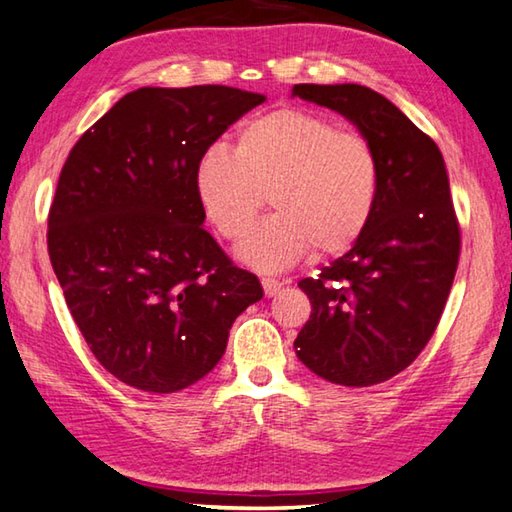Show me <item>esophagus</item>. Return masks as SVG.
I'll return each mask as SVG.
<instances>
[{
	"label": "esophagus",
	"mask_w": 512,
	"mask_h": 512,
	"mask_svg": "<svg viewBox=\"0 0 512 512\" xmlns=\"http://www.w3.org/2000/svg\"><path fill=\"white\" fill-rule=\"evenodd\" d=\"M262 287H264V293H266V296H268V298H273V296H277V293L282 291L284 282L275 280V277H262Z\"/></svg>",
	"instance_id": "obj_1"
}]
</instances>
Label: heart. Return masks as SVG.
I'll return each instance as SVG.
<instances>
[{"mask_svg":"<svg viewBox=\"0 0 512 512\" xmlns=\"http://www.w3.org/2000/svg\"><path fill=\"white\" fill-rule=\"evenodd\" d=\"M264 193L276 214L237 248L241 262L282 271L311 248L341 255L375 212L377 153L363 135L314 112L273 110L239 128L235 151L214 144L196 164L198 201L223 239L246 237Z\"/></svg>","mask_w":512,"mask_h":512,"instance_id":"1","label":"heart"}]
</instances>
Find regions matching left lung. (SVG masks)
I'll list each match as a JSON object with an SVG mask.
<instances>
[{"label":"left lung","mask_w":512,"mask_h":512,"mask_svg":"<svg viewBox=\"0 0 512 512\" xmlns=\"http://www.w3.org/2000/svg\"><path fill=\"white\" fill-rule=\"evenodd\" d=\"M293 97L352 121L379 160V194L366 232L318 277L298 282L311 316L293 348L332 384H379L411 366L429 343L456 275L461 230L443 153L366 85L300 83Z\"/></svg>","instance_id":"left-lung-1"}]
</instances>
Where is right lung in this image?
I'll use <instances>...</instances> for the list:
<instances>
[{
    "mask_svg": "<svg viewBox=\"0 0 512 512\" xmlns=\"http://www.w3.org/2000/svg\"><path fill=\"white\" fill-rule=\"evenodd\" d=\"M266 97L228 85L140 88L83 133L60 171L47 246L83 339L110 375L176 393L221 361L264 291L203 228L201 155Z\"/></svg>",
    "mask_w": 512,
    "mask_h": 512,
    "instance_id": "right-lung-1",
    "label": "right lung"
}]
</instances>
